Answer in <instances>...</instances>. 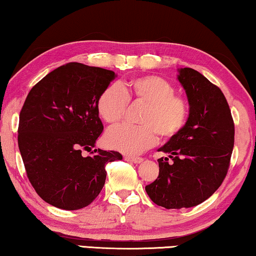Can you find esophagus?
Wrapping results in <instances>:
<instances>
[{
	"label": "esophagus",
	"mask_w": 256,
	"mask_h": 256,
	"mask_svg": "<svg viewBox=\"0 0 256 256\" xmlns=\"http://www.w3.org/2000/svg\"><path fill=\"white\" fill-rule=\"evenodd\" d=\"M124 159L134 164H140L142 161H143V158H140V156H126Z\"/></svg>",
	"instance_id": "34e87169"
}]
</instances>
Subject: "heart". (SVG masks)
Wrapping results in <instances>:
<instances>
[{"mask_svg":"<svg viewBox=\"0 0 256 256\" xmlns=\"http://www.w3.org/2000/svg\"><path fill=\"white\" fill-rule=\"evenodd\" d=\"M128 103L144 104L137 126H120L106 135L108 146L124 153H140L161 140L178 136L188 120V100L166 78L146 74L129 78L116 86H108L98 95L96 111L108 126L124 119Z\"/></svg>","mask_w":256,"mask_h":256,"instance_id":"1","label":"heart"}]
</instances>
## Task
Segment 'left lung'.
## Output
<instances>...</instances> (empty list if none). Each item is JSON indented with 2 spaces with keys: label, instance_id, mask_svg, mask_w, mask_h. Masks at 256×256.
<instances>
[{
  "label": "left lung",
  "instance_id": "1",
  "mask_svg": "<svg viewBox=\"0 0 256 256\" xmlns=\"http://www.w3.org/2000/svg\"><path fill=\"white\" fill-rule=\"evenodd\" d=\"M178 80L190 105L186 126L159 151V175L145 191L158 206L188 208L205 202L221 186L230 167L234 124L226 96L194 68H180Z\"/></svg>",
  "mask_w": 256,
  "mask_h": 256
}]
</instances>
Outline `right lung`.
I'll return each mask as SVG.
<instances>
[{"mask_svg":"<svg viewBox=\"0 0 256 256\" xmlns=\"http://www.w3.org/2000/svg\"><path fill=\"white\" fill-rule=\"evenodd\" d=\"M114 72L68 62L38 82L27 95L18 126V146L30 184L54 207L76 210L92 204L116 151L92 150L103 132L96 100ZM84 150L88 157L82 156Z\"/></svg>","mask_w":256,"mask_h":256,"instance_id":"obj_1","label":"right lung"}]
</instances>
